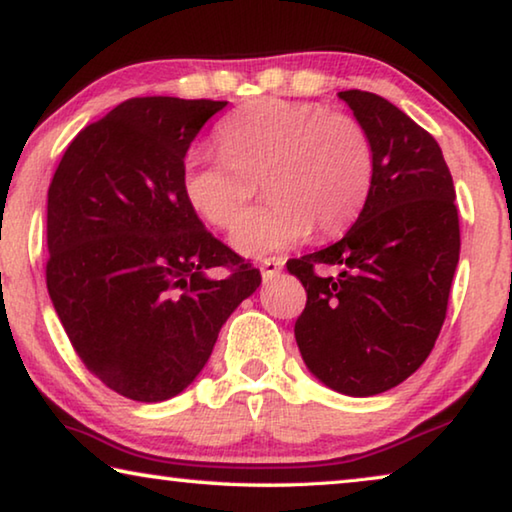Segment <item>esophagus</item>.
I'll return each mask as SVG.
<instances>
[{"mask_svg": "<svg viewBox=\"0 0 512 512\" xmlns=\"http://www.w3.org/2000/svg\"><path fill=\"white\" fill-rule=\"evenodd\" d=\"M282 266H284L282 257H264L262 262H259V271H262L264 280H271V277H275L282 271Z\"/></svg>", "mask_w": 512, "mask_h": 512, "instance_id": "obj_1", "label": "esophagus"}]
</instances>
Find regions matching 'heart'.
I'll list each match as a JSON object with an SVG mask.
<instances>
[{
  "mask_svg": "<svg viewBox=\"0 0 512 512\" xmlns=\"http://www.w3.org/2000/svg\"><path fill=\"white\" fill-rule=\"evenodd\" d=\"M221 151L194 149L183 162V194L214 228L232 230L258 180L271 199L241 218L232 241L248 255L334 235L354 221L375 176L361 121L307 101L257 99L225 119Z\"/></svg>",
  "mask_w": 512,
  "mask_h": 512,
  "instance_id": "1",
  "label": "heart"
}]
</instances>
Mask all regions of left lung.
I'll list each match as a JSON object with an SVG mask.
<instances>
[{"mask_svg": "<svg viewBox=\"0 0 512 512\" xmlns=\"http://www.w3.org/2000/svg\"><path fill=\"white\" fill-rule=\"evenodd\" d=\"M339 97L370 135L375 176L348 235L287 262L307 291L293 332L325 386L368 397L402 384L436 345L461 228L438 142L379 94ZM329 267L340 275L323 274Z\"/></svg>", "mask_w": 512, "mask_h": 512, "instance_id": "8db88e82", "label": "left lung"}]
</instances>
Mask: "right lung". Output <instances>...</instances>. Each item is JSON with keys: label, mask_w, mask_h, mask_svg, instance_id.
Listing matches in <instances>:
<instances>
[{"label": "right lung", "mask_w": 512, "mask_h": 512, "mask_svg": "<svg viewBox=\"0 0 512 512\" xmlns=\"http://www.w3.org/2000/svg\"><path fill=\"white\" fill-rule=\"evenodd\" d=\"M225 101L128 99L74 137L47 192V289L94 377L135 402L192 384L259 284L189 207V144ZM221 267V278L207 270Z\"/></svg>", "instance_id": "right-lung-1"}]
</instances>
